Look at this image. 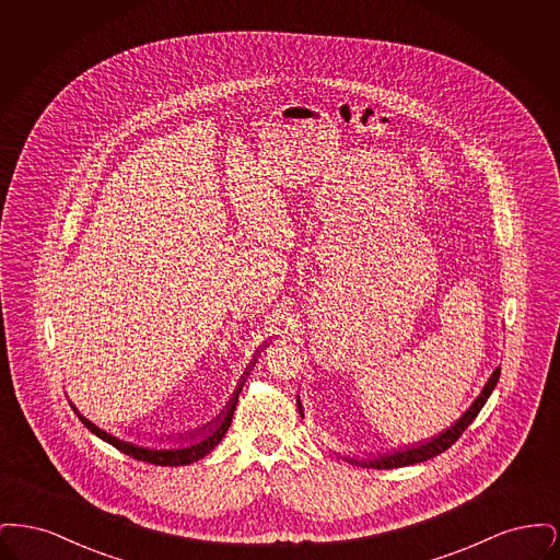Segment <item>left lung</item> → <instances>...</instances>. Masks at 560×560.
<instances>
[{"instance_id": "left-lung-1", "label": "left lung", "mask_w": 560, "mask_h": 560, "mask_svg": "<svg viewBox=\"0 0 560 560\" xmlns=\"http://www.w3.org/2000/svg\"><path fill=\"white\" fill-rule=\"evenodd\" d=\"M500 372H502V370H500V368H495V372L489 375L487 384L482 386V390H480V395L475 399V402H472V405L462 413V418H459L457 422H453L452 427L445 428V430H443V432H439L436 436H432V439H428V441H420V443H416V445H405V447H399V450H395V452L368 455L365 459L350 457V455H345V459L350 462V464H357V466H365V468L390 470V468H400V466H411V464L427 462L430 457H434V455H439V453L450 450L453 443L462 436V432H464L466 428L470 427V424H472V420L479 416L482 405L487 402L489 395L493 393V388H495V384H498V380H500ZM295 402H298L300 416H304V409H302L300 397L295 399ZM340 457H342V455H340Z\"/></svg>"}]
</instances>
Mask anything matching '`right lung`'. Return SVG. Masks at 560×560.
<instances>
[{"label":"right lung","instance_id":"right-lung-1","mask_svg":"<svg viewBox=\"0 0 560 560\" xmlns=\"http://www.w3.org/2000/svg\"><path fill=\"white\" fill-rule=\"evenodd\" d=\"M260 350H256V354ZM256 361H258V357L252 359V363L247 365V370L241 375V382L237 384L233 397L229 399L226 407L213 418L212 422H208L206 427L197 428V430H190L187 434H178L174 447H147V445H138V443H132V441L119 439V436L110 434L107 430L96 427L94 422H90L83 413H80V409L73 402H71V407L80 416L83 427L88 428L92 434H96L98 439L107 441L108 445H113L115 450L130 455L133 459L149 462V464H155V466H187V464H192V462L206 457L222 441V436L226 434V430H229L231 422H233V416H235V407H237V400H240L243 382L252 372V368L256 365ZM165 441H172V436H165Z\"/></svg>","mask_w":560,"mask_h":560}]
</instances>
